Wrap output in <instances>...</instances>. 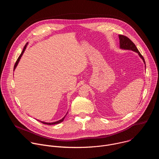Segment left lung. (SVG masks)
Masks as SVG:
<instances>
[{"instance_id":"8db88e82","label":"left lung","mask_w":159,"mask_h":159,"mask_svg":"<svg viewBox=\"0 0 159 159\" xmlns=\"http://www.w3.org/2000/svg\"><path fill=\"white\" fill-rule=\"evenodd\" d=\"M119 39H120V47L122 50H131L133 51L136 53H137L139 55V57L143 60L144 63H145V66L146 67L145 65V60L143 57V56L141 55L139 50L137 49V47L135 46V44L126 36L120 34L119 35Z\"/></svg>"}]
</instances>
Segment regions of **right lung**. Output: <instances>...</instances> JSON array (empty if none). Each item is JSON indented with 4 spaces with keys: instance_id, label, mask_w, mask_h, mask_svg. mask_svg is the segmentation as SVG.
I'll use <instances>...</instances> for the list:
<instances>
[{
    "instance_id": "obj_1",
    "label": "right lung",
    "mask_w": 159,
    "mask_h": 159,
    "mask_svg": "<svg viewBox=\"0 0 159 159\" xmlns=\"http://www.w3.org/2000/svg\"><path fill=\"white\" fill-rule=\"evenodd\" d=\"M28 44V43H27L26 44V45L25 46V47H24V49H23V50H22V52H21V53H20V55H19V58H17V61H16V63H15V65H14V70L16 69V66H17V65H18V63H19V60H20V58H21V57L22 56V55H23V53H24V52H25V50H26V47H27V45ZM67 113H68V112H66V114L65 115V116L62 118V119H61V120H58V121H55V122H52V123H47V122H44V121H39L40 122H41L42 123H43V124H45V125H56V124H58V123H61V122H62L63 120H64V118H65V116H66V115H67ZM39 121V120H38Z\"/></svg>"
}]
</instances>
